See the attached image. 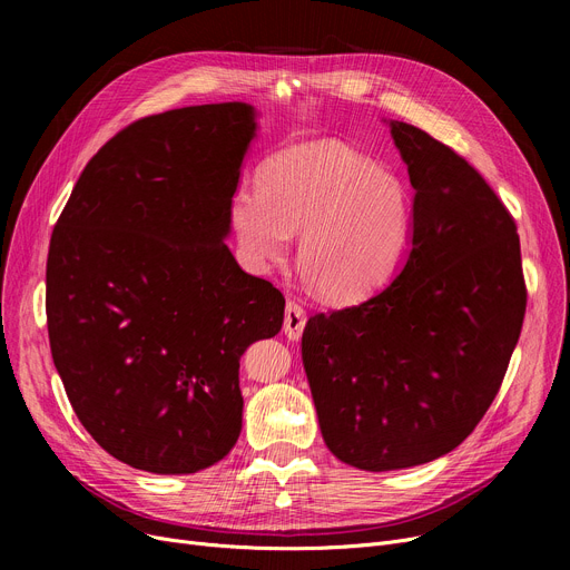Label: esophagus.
Here are the masks:
<instances>
[{
    "label": "esophagus",
    "mask_w": 570,
    "mask_h": 570,
    "mask_svg": "<svg viewBox=\"0 0 570 570\" xmlns=\"http://www.w3.org/2000/svg\"><path fill=\"white\" fill-rule=\"evenodd\" d=\"M305 323H307V312L301 305L288 303L286 314H284V335L288 340H301L303 331H305Z\"/></svg>",
    "instance_id": "1"
}]
</instances>
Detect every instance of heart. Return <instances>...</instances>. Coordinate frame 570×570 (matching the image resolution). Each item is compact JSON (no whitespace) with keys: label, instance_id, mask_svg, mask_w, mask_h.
<instances>
[{"label":"heart","instance_id":"b5f03b06","mask_svg":"<svg viewBox=\"0 0 570 570\" xmlns=\"http://www.w3.org/2000/svg\"><path fill=\"white\" fill-rule=\"evenodd\" d=\"M230 224L256 267L279 261L301 233V269L316 295L361 303L400 269L413 228L402 179L340 140H318L269 159L258 189L239 187Z\"/></svg>","mask_w":570,"mask_h":570}]
</instances>
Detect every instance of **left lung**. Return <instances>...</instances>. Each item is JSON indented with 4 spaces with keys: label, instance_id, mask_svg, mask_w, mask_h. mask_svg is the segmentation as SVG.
I'll use <instances>...</instances> for the list:
<instances>
[{
    "label": "left lung",
    "instance_id": "left-lung-1",
    "mask_svg": "<svg viewBox=\"0 0 570 570\" xmlns=\"http://www.w3.org/2000/svg\"><path fill=\"white\" fill-rule=\"evenodd\" d=\"M387 127L415 191L404 267L303 333L323 441L363 471L458 448L497 397L527 309L518 228L483 175L423 129Z\"/></svg>",
    "mask_w": 570,
    "mask_h": 570
}]
</instances>
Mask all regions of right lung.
<instances>
[{
    "label": "right lung",
    "mask_w": 570,
    "mask_h": 570,
    "mask_svg": "<svg viewBox=\"0 0 570 570\" xmlns=\"http://www.w3.org/2000/svg\"><path fill=\"white\" fill-rule=\"evenodd\" d=\"M256 110L142 117L89 159L46 267L52 361L82 428L115 460L196 473L243 430L239 357L275 337L284 295L224 239Z\"/></svg>",
    "instance_id": "1"
}]
</instances>
